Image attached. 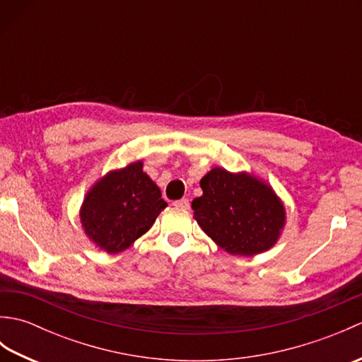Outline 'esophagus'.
I'll list each match as a JSON object with an SVG mask.
<instances>
[{
	"instance_id": "34e87169",
	"label": "esophagus",
	"mask_w": 362,
	"mask_h": 362,
	"mask_svg": "<svg viewBox=\"0 0 362 362\" xmlns=\"http://www.w3.org/2000/svg\"><path fill=\"white\" fill-rule=\"evenodd\" d=\"M173 205L179 210H188L189 209V201H188V199H179V201L173 202Z\"/></svg>"
}]
</instances>
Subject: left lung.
<instances>
[{"mask_svg":"<svg viewBox=\"0 0 362 362\" xmlns=\"http://www.w3.org/2000/svg\"><path fill=\"white\" fill-rule=\"evenodd\" d=\"M202 196L191 209L199 227L230 255L255 257L279 243L286 209L271 183L258 175L211 168L201 179Z\"/></svg>","mask_w":362,"mask_h":362,"instance_id":"obj_1","label":"left lung"}]
</instances>
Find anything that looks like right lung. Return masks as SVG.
<instances>
[{
  "instance_id": "add662e5",
  "label": "right lung",
  "mask_w": 362,
  "mask_h": 362,
  "mask_svg": "<svg viewBox=\"0 0 362 362\" xmlns=\"http://www.w3.org/2000/svg\"><path fill=\"white\" fill-rule=\"evenodd\" d=\"M166 206L143 161L136 160L99 177L83 196L79 218L88 241L112 255L148 232Z\"/></svg>"
}]
</instances>
